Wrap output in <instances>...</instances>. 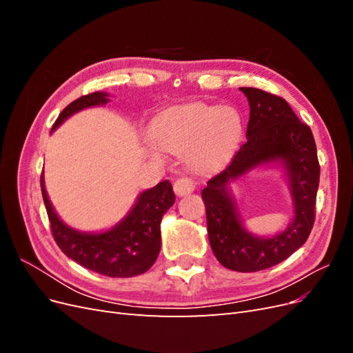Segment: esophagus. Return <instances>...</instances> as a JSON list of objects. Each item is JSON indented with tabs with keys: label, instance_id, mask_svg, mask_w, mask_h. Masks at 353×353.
Instances as JSON below:
<instances>
[{
	"label": "esophagus",
	"instance_id": "obj_1",
	"mask_svg": "<svg viewBox=\"0 0 353 353\" xmlns=\"http://www.w3.org/2000/svg\"><path fill=\"white\" fill-rule=\"evenodd\" d=\"M194 188H196V183L187 176L178 178L174 184V190L178 196H187L191 193V191H194Z\"/></svg>",
	"mask_w": 353,
	"mask_h": 353
}]
</instances>
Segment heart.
<instances>
[{
  "instance_id": "b5f03b06",
  "label": "heart",
  "mask_w": 353,
  "mask_h": 353,
  "mask_svg": "<svg viewBox=\"0 0 353 353\" xmlns=\"http://www.w3.org/2000/svg\"><path fill=\"white\" fill-rule=\"evenodd\" d=\"M243 132L232 108L191 103L165 112L152 128L153 140L168 152L185 154L199 170L219 166L237 147Z\"/></svg>"
}]
</instances>
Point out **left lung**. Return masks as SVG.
Instances as JSON below:
<instances>
[{"label":"left lung","instance_id":"obj_1","mask_svg":"<svg viewBox=\"0 0 353 353\" xmlns=\"http://www.w3.org/2000/svg\"><path fill=\"white\" fill-rule=\"evenodd\" d=\"M249 100L248 141L201 191L206 206L210 248L221 265L256 272L283 262L307 240L315 221L319 163L311 128L299 121L288 103L258 88H240ZM280 159L294 199L295 216L283 233L268 239L253 236L241 223L228 184L250 168Z\"/></svg>","mask_w":353,"mask_h":353}]
</instances>
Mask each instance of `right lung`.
<instances>
[{
  "label": "right lung",
  "mask_w": 353,
  "mask_h": 353,
  "mask_svg": "<svg viewBox=\"0 0 353 353\" xmlns=\"http://www.w3.org/2000/svg\"><path fill=\"white\" fill-rule=\"evenodd\" d=\"M108 95L105 92H91L72 101L59 114L52 125V131L73 113L92 105L105 104L109 101ZM41 190L52 237L68 258L87 270L112 279H128L152 268L162 245L160 221L175 203L172 184L169 181H162L138 196L132 210L116 227L95 234L73 230L57 216L48 200L42 175Z\"/></svg>",
  "instance_id": "add662e5"
}]
</instances>
